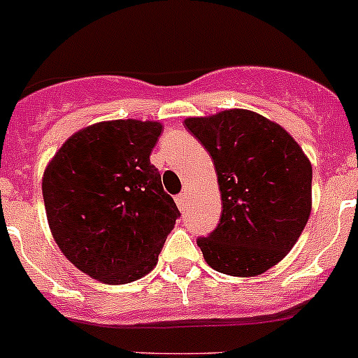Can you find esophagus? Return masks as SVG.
<instances>
[{"label":"esophagus","instance_id":"1","mask_svg":"<svg viewBox=\"0 0 358 358\" xmlns=\"http://www.w3.org/2000/svg\"><path fill=\"white\" fill-rule=\"evenodd\" d=\"M186 202H188V193H179V195L176 196V204L179 209H185L186 208Z\"/></svg>","mask_w":358,"mask_h":358}]
</instances>
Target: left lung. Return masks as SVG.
Masks as SVG:
<instances>
[{"mask_svg":"<svg viewBox=\"0 0 358 358\" xmlns=\"http://www.w3.org/2000/svg\"><path fill=\"white\" fill-rule=\"evenodd\" d=\"M213 157L222 218L196 239L206 262L231 277H255L294 247L313 209V165L296 140L277 122L250 110L188 117Z\"/></svg>","mask_w":358,"mask_h":358,"instance_id":"obj_1","label":"left lung"}]
</instances>
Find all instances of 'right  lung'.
Returning a JSON list of instances; mask_svg holds the SVG:
<instances>
[{
    "mask_svg": "<svg viewBox=\"0 0 358 358\" xmlns=\"http://www.w3.org/2000/svg\"><path fill=\"white\" fill-rule=\"evenodd\" d=\"M156 120H104L76 131L42 177L45 215L62 254L104 284H129L157 264L181 216L150 165Z\"/></svg>",
    "mask_w": 358,
    "mask_h": 358,
    "instance_id": "right-lung-1",
    "label": "right lung"
}]
</instances>
